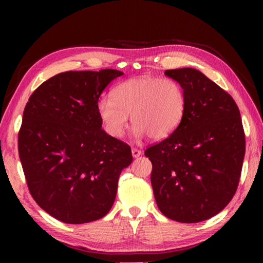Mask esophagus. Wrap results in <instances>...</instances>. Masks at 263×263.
I'll return each instance as SVG.
<instances>
[{"mask_svg":"<svg viewBox=\"0 0 263 263\" xmlns=\"http://www.w3.org/2000/svg\"><path fill=\"white\" fill-rule=\"evenodd\" d=\"M140 155H141V151H139L136 147L132 148V157L133 158H138V157H140Z\"/></svg>","mask_w":263,"mask_h":263,"instance_id":"esophagus-1","label":"esophagus"}]
</instances>
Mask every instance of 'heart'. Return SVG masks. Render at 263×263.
<instances>
[{
	"label": "heart",
	"instance_id": "1",
	"mask_svg": "<svg viewBox=\"0 0 263 263\" xmlns=\"http://www.w3.org/2000/svg\"><path fill=\"white\" fill-rule=\"evenodd\" d=\"M185 92L174 79L139 77L118 83L110 99H101L97 112L104 130L122 138L128 125V115L135 135L163 139L174 132L184 117Z\"/></svg>",
	"mask_w": 263,
	"mask_h": 263
}]
</instances>
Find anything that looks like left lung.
<instances>
[{"label": "left lung", "instance_id": "1", "mask_svg": "<svg viewBox=\"0 0 263 263\" xmlns=\"http://www.w3.org/2000/svg\"><path fill=\"white\" fill-rule=\"evenodd\" d=\"M164 74L183 88L186 106L176 130L145 149L151 183L164 216L199 222L219 213L237 191L246 147L241 117L232 96L199 70Z\"/></svg>", "mask_w": 263, "mask_h": 263}]
</instances>
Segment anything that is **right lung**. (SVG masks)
I'll use <instances>...</instances> for the list:
<instances>
[{"label":"right lung","instance_id":"add662e5","mask_svg":"<svg viewBox=\"0 0 263 263\" xmlns=\"http://www.w3.org/2000/svg\"><path fill=\"white\" fill-rule=\"evenodd\" d=\"M116 69L57 74L30 96L18 132V154L35 203L67 224L110 211L118 177L132 162L126 142L106 135L97 112Z\"/></svg>","mask_w":263,"mask_h":263}]
</instances>
